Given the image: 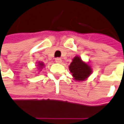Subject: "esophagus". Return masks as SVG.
I'll return each mask as SVG.
<instances>
[{"instance_id": "1", "label": "esophagus", "mask_w": 124, "mask_h": 124, "mask_svg": "<svg viewBox=\"0 0 124 124\" xmlns=\"http://www.w3.org/2000/svg\"><path fill=\"white\" fill-rule=\"evenodd\" d=\"M55 62L57 63H61L62 62V60L60 58H56L55 59Z\"/></svg>"}]
</instances>
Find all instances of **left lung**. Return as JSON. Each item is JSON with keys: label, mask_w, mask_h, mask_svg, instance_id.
<instances>
[{"label": "left lung", "mask_w": 124, "mask_h": 124, "mask_svg": "<svg viewBox=\"0 0 124 124\" xmlns=\"http://www.w3.org/2000/svg\"><path fill=\"white\" fill-rule=\"evenodd\" d=\"M69 70L76 81H84L90 76L93 70L89 64L82 60L78 56H76L72 59V62L69 66Z\"/></svg>", "instance_id": "left-lung-1"}]
</instances>
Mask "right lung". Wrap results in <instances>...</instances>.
I'll list each match as a JSON object with an SVG mask.
<instances>
[{"mask_svg": "<svg viewBox=\"0 0 124 124\" xmlns=\"http://www.w3.org/2000/svg\"><path fill=\"white\" fill-rule=\"evenodd\" d=\"M37 66L38 67V70H40V71H41V70L44 67V64L43 62H38L37 64Z\"/></svg>", "mask_w": 124, "mask_h": 124, "instance_id": "right-lung-1", "label": "right lung"}]
</instances>
